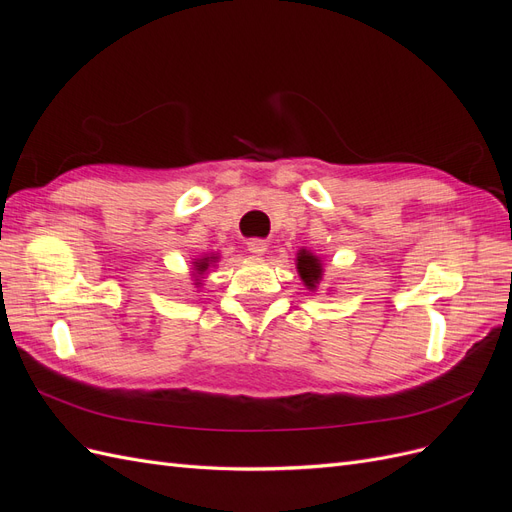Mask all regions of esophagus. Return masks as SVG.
Instances as JSON below:
<instances>
[{"instance_id":"obj_1","label":"esophagus","mask_w":512,"mask_h":512,"mask_svg":"<svg viewBox=\"0 0 512 512\" xmlns=\"http://www.w3.org/2000/svg\"><path fill=\"white\" fill-rule=\"evenodd\" d=\"M267 241L265 239H250L247 241V252L250 254H254V256H262V254H267Z\"/></svg>"}]
</instances>
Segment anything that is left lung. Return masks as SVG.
<instances>
[{
	"mask_svg": "<svg viewBox=\"0 0 512 512\" xmlns=\"http://www.w3.org/2000/svg\"><path fill=\"white\" fill-rule=\"evenodd\" d=\"M297 271L301 275V280L305 282V286L309 290H316V286L322 280V262L318 256H314L312 252L301 250L297 256Z\"/></svg>",
	"mask_w": 512,
	"mask_h": 512,
	"instance_id": "obj_1",
	"label": "left lung"
}]
</instances>
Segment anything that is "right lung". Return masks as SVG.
Returning a JSON list of instances; mask_svg holds the SVG:
<instances>
[{"instance_id":"1","label":"right lung","mask_w":512,"mask_h":512,"mask_svg":"<svg viewBox=\"0 0 512 512\" xmlns=\"http://www.w3.org/2000/svg\"><path fill=\"white\" fill-rule=\"evenodd\" d=\"M213 262H218V256H205V258H198L196 262H194V273H198V277L200 275H203L211 265H213Z\"/></svg>"}]
</instances>
